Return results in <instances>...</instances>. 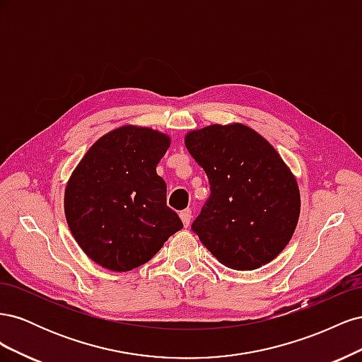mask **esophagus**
<instances>
[{"label": "esophagus", "mask_w": 362, "mask_h": 362, "mask_svg": "<svg viewBox=\"0 0 362 362\" xmlns=\"http://www.w3.org/2000/svg\"><path fill=\"white\" fill-rule=\"evenodd\" d=\"M180 217H181V221H182V223H184V226L187 228L189 225H190V222H192V210H184V211H181L180 213Z\"/></svg>", "instance_id": "34e87169"}]
</instances>
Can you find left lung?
<instances>
[{
  "instance_id": "8db88e82",
  "label": "left lung",
  "mask_w": 362,
  "mask_h": 362,
  "mask_svg": "<svg viewBox=\"0 0 362 362\" xmlns=\"http://www.w3.org/2000/svg\"><path fill=\"white\" fill-rule=\"evenodd\" d=\"M211 194L192 225L218 262L254 270L276 258L300 214L294 175L269 141L243 124L210 125L185 134Z\"/></svg>"
}]
</instances>
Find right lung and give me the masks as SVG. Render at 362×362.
<instances>
[{"instance_id": "right-lung-1", "label": "right lung", "mask_w": 362, "mask_h": 362, "mask_svg": "<svg viewBox=\"0 0 362 362\" xmlns=\"http://www.w3.org/2000/svg\"><path fill=\"white\" fill-rule=\"evenodd\" d=\"M169 146L168 134L124 125L98 139L74 169L64 189V214L75 242L96 264L133 270L182 228L157 175Z\"/></svg>"}]
</instances>
